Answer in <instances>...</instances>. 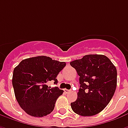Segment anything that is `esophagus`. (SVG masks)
<instances>
[{"label": "esophagus", "instance_id": "34e87169", "mask_svg": "<svg viewBox=\"0 0 128 128\" xmlns=\"http://www.w3.org/2000/svg\"><path fill=\"white\" fill-rule=\"evenodd\" d=\"M64 92H65L66 93H69L70 92H71V90H67V89H65V90H64Z\"/></svg>", "mask_w": 128, "mask_h": 128}]
</instances>
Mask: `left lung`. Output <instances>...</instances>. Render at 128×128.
I'll return each mask as SVG.
<instances>
[{
  "label": "left lung",
  "mask_w": 128,
  "mask_h": 128,
  "mask_svg": "<svg viewBox=\"0 0 128 128\" xmlns=\"http://www.w3.org/2000/svg\"><path fill=\"white\" fill-rule=\"evenodd\" d=\"M80 76L78 99L70 104L83 116L95 115L106 107L116 88V68L104 55H86L70 62Z\"/></svg>",
  "instance_id": "1"
}]
</instances>
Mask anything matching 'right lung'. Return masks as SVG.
Here are the masks:
<instances>
[{
  "label": "right lung",
  "mask_w": 128,
  "mask_h": 128,
  "mask_svg": "<svg viewBox=\"0 0 128 128\" xmlns=\"http://www.w3.org/2000/svg\"><path fill=\"white\" fill-rule=\"evenodd\" d=\"M66 66L64 62L54 60L47 56L23 60L14 70L12 84L16 98L22 109L28 114L42 117L50 114L57 99L63 90L58 87H48Z\"/></svg>",
  "instance_id": "1"
}]
</instances>
